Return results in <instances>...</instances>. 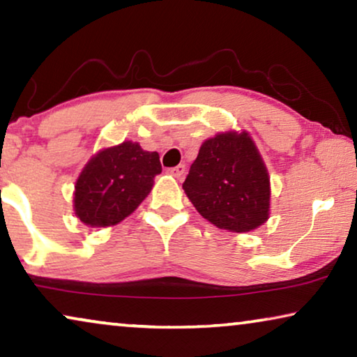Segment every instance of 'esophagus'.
Segmentation results:
<instances>
[{
    "label": "esophagus",
    "instance_id": "1",
    "mask_svg": "<svg viewBox=\"0 0 357 357\" xmlns=\"http://www.w3.org/2000/svg\"><path fill=\"white\" fill-rule=\"evenodd\" d=\"M184 172H185L184 165H178V167H174V168H168V174H172V176L178 178V179L183 178Z\"/></svg>",
    "mask_w": 357,
    "mask_h": 357
}]
</instances>
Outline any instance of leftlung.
<instances>
[{"instance_id": "left-lung-1", "label": "left lung", "mask_w": 357, "mask_h": 357, "mask_svg": "<svg viewBox=\"0 0 357 357\" xmlns=\"http://www.w3.org/2000/svg\"><path fill=\"white\" fill-rule=\"evenodd\" d=\"M183 189L195 210L222 229L245 233L268 218L270 178L248 132L205 140Z\"/></svg>"}]
</instances>
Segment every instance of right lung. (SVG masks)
I'll return each instance as SVG.
<instances>
[{"instance_id": "add662e5", "label": "right lung", "mask_w": 357, "mask_h": 357, "mask_svg": "<svg viewBox=\"0 0 357 357\" xmlns=\"http://www.w3.org/2000/svg\"><path fill=\"white\" fill-rule=\"evenodd\" d=\"M162 173L157 152L123 142L90 158L74 190V212L92 228L113 227L139 207Z\"/></svg>"}]
</instances>
